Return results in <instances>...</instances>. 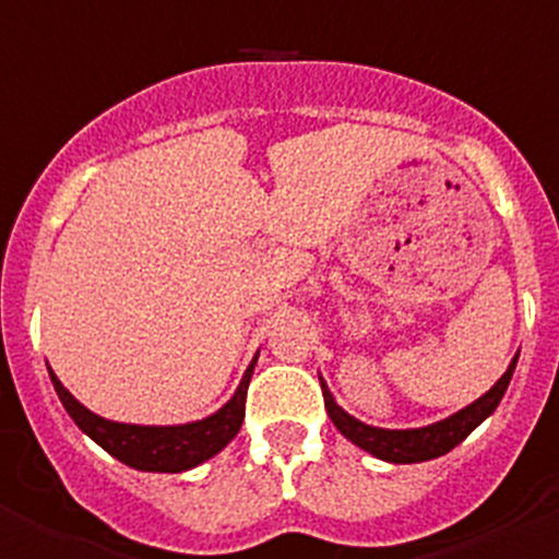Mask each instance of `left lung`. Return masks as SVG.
Returning a JSON list of instances; mask_svg holds the SVG:
<instances>
[{
	"mask_svg": "<svg viewBox=\"0 0 559 559\" xmlns=\"http://www.w3.org/2000/svg\"><path fill=\"white\" fill-rule=\"evenodd\" d=\"M515 360H512L510 369L501 374V380H498L496 386L484 394V397H478L476 403H471V406L462 408L459 414L442 419V423H433V426L428 428H412V431H383V428L364 426V423H358L355 417H349L344 408L335 406V400L328 386H322L324 408H328L335 428H338L349 442H355L358 448L369 451L372 456L386 459V462H397V464L428 462V459L445 456L448 451H453V448H456L459 442H462V439L478 426V423H484V419L496 412L503 392H507V386H510L512 372H515Z\"/></svg>",
	"mask_w": 559,
	"mask_h": 559,
	"instance_id": "8db88e82",
	"label": "left lung"
}]
</instances>
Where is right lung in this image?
<instances>
[{
    "instance_id": "obj_1",
    "label": "right lung",
    "mask_w": 559,
    "mask_h": 559,
    "mask_svg": "<svg viewBox=\"0 0 559 559\" xmlns=\"http://www.w3.org/2000/svg\"><path fill=\"white\" fill-rule=\"evenodd\" d=\"M254 364L246 369L240 386H237L235 397L221 408L218 414L201 419V423H190V426H167V428H153V426H126V423H111L97 414L88 412L81 406L67 389L61 386V380L52 374V386H56L58 397H61L63 408L69 417L75 419L78 428L86 431L88 437L95 439L103 451L111 453L114 459H120L128 467L136 471H153V473H181L190 471L195 464L206 462L218 451H224L231 439L237 437L240 426L246 417V392H249V380L254 372Z\"/></svg>"
}]
</instances>
